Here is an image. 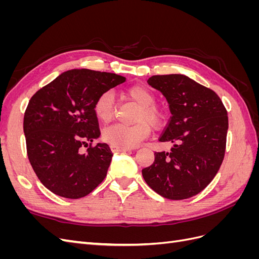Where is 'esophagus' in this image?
<instances>
[{"label":"esophagus","mask_w":259,"mask_h":259,"mask_svg":"<svg viewBox=\"0 0 259 259\" xmlns=\"http://www.w3.org/2000/svg\"><path fill=\"white\" fill-rule=\"evenodd\" d=\"M112 152H126V151H131L132 149L130 148H123V147H119V146H114V145H111L110 146Z\"/></svg>","instance_id":"34e87169"}]
</instances>
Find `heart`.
Segmentation results:
<instances>
[{
  "instance_id": "obj_1",
  "label": "heart",
  "mask_w": 259,
  "mask_h": 259,
  "mask_svg": "<svg viewBox=\"0 0 259 259\" xmlns=\"http://www.w3.org/2000/svg\"><path fill=\"white\" fill-rule=\"evenodd\" d=\"M131 100L139 106L136 114L137 123L134 125L114 124L103 132L105 142L123 148L136 147L147 138L153 128H161L167 122V112L164 108L155 105L153 92L144 85L131 86L125 91ZM96 119L107 124L110 122L115 112V101L112 92L106 91L96 98L93 106Z\"/></svg>"
}]
</instances>
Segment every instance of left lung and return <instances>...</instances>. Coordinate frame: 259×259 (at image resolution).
Wrapping results in <instances>:
<instances>
[{"mask_svg": "<svg viewBox=\"0 0 259 259\" xmlns=\"http://www.w3.org/2000/svg\"><path fill=\"white\" fill-rule=\"evenodd\" d=\"M148 84L160 91L171 116L160 142L169 152H155L142 170L147 185L163 198L184 200L201 192L221 167L226 150L228 115L217 94L184 74L153 75Z\"/></svg>", "mask_w": 259, "mask_h": 259, "instance_id": "obj_1", "label": "left lung"}]
</instances>
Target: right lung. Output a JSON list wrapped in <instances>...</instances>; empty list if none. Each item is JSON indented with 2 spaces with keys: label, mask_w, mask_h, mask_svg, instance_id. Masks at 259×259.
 <instances>
[{
  "label": "right lung",
  "mask_w": 259,
  "mask_h": 259,
  "mask_svg": "<svg viewBox=\"0 0 259 259\" xmlns=\"http://www.w3.org/2000/svg\"><path fill=\"white\" fill-rule=\"evenodd\" d=\"M115 73L72 69L38 90L23 117L27 153L40 182L53 193L80 199L103 182L113 153L100 136L93 106L101 93L125 82ZM90 143L85 154L80 147Z\"/></svg>",
  "instance_id": "add662e5"
}]
</instances>
